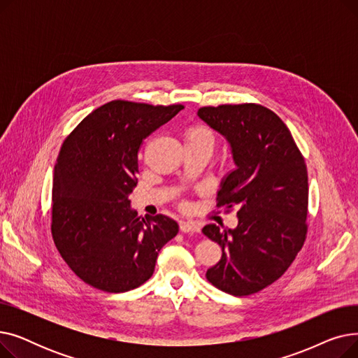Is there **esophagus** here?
<instances>
[{
    "instance_id": "obj_1",
    "label": "esophagus",
    "mask_w": 358,
    "mask_h": 358,
    "mask_svg": "<svg viewBox=\"0 0 358 358\" xmlns=\"http://www.w3.org/2000/svg\"><path fill=\"white\" fill-rule=\"evenodd\" d=\"M180 231L181 232H200V227L196 222L181 220L180 222Z\"/></svg>"
}]
</instances>
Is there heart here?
<instances>
[{
    "label": "heart",
    "instance_id": "heart-1",
    "mask_svg": "<svg viewBox=\"0 0 358 358\" xmlns=\"http://www.w3.org/2000/svg\"><path fill=\"white\" fill-rule=\"evenodd\" d=\"M184 139H185V143L204 142V143L213 145V136L204 126H190L189 129L185 130Z\"/></svg>",
    "mask_w": 358,
    "mask_h": 358
}]
</instances>
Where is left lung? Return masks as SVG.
<instances>
[{"label": "left lung", "mask_w": 358, "mask_h": 358, "mask_svg": "<svg viewBox=\"0 0 358 358\" xmlns=\"http://www.w3.org/2000/svg\"><path fill=\"white\" fill-rule=\"evenodd\" d=\"M197 116L228 141L236 165L220 182L217 208L236 209L238 227L203 228L222 248L206 277L232 296L254 294L283 275L303 247L306 164L287 126L264 106L201 107Z\"/></svg>", "instance_id": "obj_1"}]
</instances>
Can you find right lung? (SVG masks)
<instances>
[{
    "instance_id": "1",
    "label": "right lung",
    "mask_w": 358,
    "mask_h": 358,
    "mask_svg": "<svg viewBox=\"0 0 358 358\" xmlns=\"http://www.w3.org/2000/svg\"><path fill=\"white\" fill-rule=\"evenodd\" d=\"M182 108L115 100L90 113L65 139L53 174L52 236L87 285L108 293L139 287L178 234L177 222L165 215L139 217L129 194L138 184L142 141Z\"/></svg>"
}]
</instances>
